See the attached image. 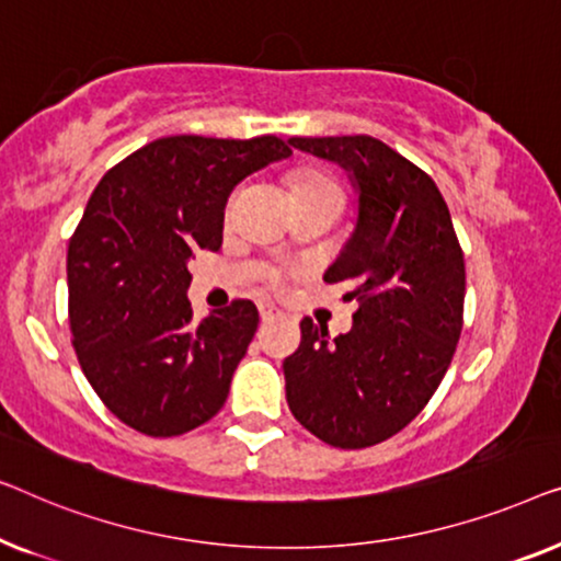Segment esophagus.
Returning a JSON list of instances; mask_svg holds the SVG:
<instances>
[{
  "label": "esophagus",
  "mask_w": 561,
  "mask_h": 561,
  "mask_svg": "<svg viewBox=\"0 0 561 561\" xmlns=\"http://www.w3.org/2000/svg\"><path fill=\"white\" fill-rule=\"evenodd\" d=\"M282 310L274 302H259V318H262V322H272L282 318Z\"/></svg>",
  "instance_id": "esophagus-1"
}]
</instances>
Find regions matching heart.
<instances>
[{
  "mask_svg": "<svg viewBox=\"0 0 561 561\" xmlns=\"http://www.w3.org/2000/svg\"><path fill=\"white\" fill-rule=\"evenodd\" d=\"M299 191H337V185L333 183V180H328V178H310V180H305L302 185L297 187V193ZM341 193V191H337ZM279 284V279H274Z\"/></svg>",
  "mask_w": 561,
  "mask_h": 561,
  "instance_id": "b5f03b06",
  "label": "heart"
}]
</instances>
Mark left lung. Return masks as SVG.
<instances>
[{
  "label": "left lung",
  "mask_w": 561,
  "mask_h": 561,
  "mask_svg": "<svg viewBox=\"0 0 561 561\" xmlns=\"http://www.w3.org/2000/svg\"><path fill=\"white\" fill-rule=\"evenodd\" d=\"M348 172L358 216L328 284L356 299L353 328L330 337L310 318L284 360L295 420L333 447L378 445L437 391L462 330L465 259L435 180L381 139L291 137Z\"/></svg>",
  "instance_id": "8db88e82"
}]
</instances>
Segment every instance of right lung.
Masks as SVG:
<instances>
[{"mask_svg": "<svg viewBox=\"0 0 561 561\" xmlns=\"http://www.w3.org/2000/svg\"><path fill=\"white\" fill-rule=\"evenodd\" d=\"M277 137L149 141L96 185L68 243V318L85 378L131 430L178 437L226 404L259 325L251 299L193 322L195 251L220 249L228 195L287 160Z\"/></svg>", "mask_w": 561, "mask_h": 561, "instance_id": "add662e5", "label": "right lung"}]
</instances>
